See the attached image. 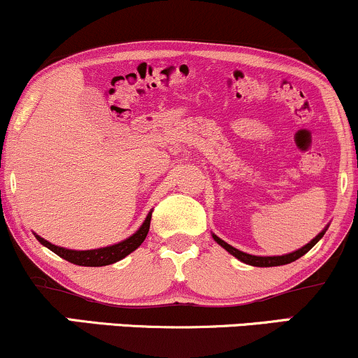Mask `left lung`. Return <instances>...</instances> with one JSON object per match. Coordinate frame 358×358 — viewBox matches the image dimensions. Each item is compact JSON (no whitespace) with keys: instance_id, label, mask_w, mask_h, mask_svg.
<instances>
[{"instance_id":"left-lung-1","label":"left lung","mask_w":358,"mask_h":358,"mask_svg":"<svg viewBox=\"0 0 358 358\" xmlns=\"http://www.w3.org/2000/svg\"><path fill=\"white\" fill-rule=\"evenodd\" d=\"M328 225H330V224H328ZM328 225L323 229L322 232L318 234V236L315 237V239H311L310 242H308L306 245H303V248L293 250V252H289V254H282V256H252V254L242 252V250L232 248L231 244H227V242H225V241H222L220 237L215 236V234H212V237H213V241L217 242V244L222 245V248L227 250L229 254H232L234 257H237L241 262H244V264L256 266V268H273V266H285V264H289V262L296 261V259H299L301 256H305L308 250L313 248L316 242H318V241L322 239V237L324 236V232H327Z\"/></svg>"}]
</instances>
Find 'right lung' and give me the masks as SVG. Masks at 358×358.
Returning a JSON list of instances; mask_svg holds the SVG:
<instances>
[{
  "label": "right lung",
  "instance_id": "add662e5",
  "mask_svg": "<svg viewBox=\"0 0 358 358\" xmlns=\"http://www.w3.org/2000/svg\"><path fill=\"white\" fill-rule=\"evenodd\" d=\"M151 213H153V210H150L145 222L141 224V227H139L133 236H129L124 241L117 242V244L106 245V248H99V249H90V250L65 249V248H60V245L52 244V242L45 241L43 237L36 236V234L35 237L40 244L45 245V248H48L52 252H55L57 256L65 259V261L72 262V264L87 266V268H101V266H109V264H114V262L121 261V259H124L127 254L136 250L139 245L143 244V241H145L148 236V231H150Z\"/></svg>",
  "mask_w": 358,
  "mask_h": 358
}]
</instances>
